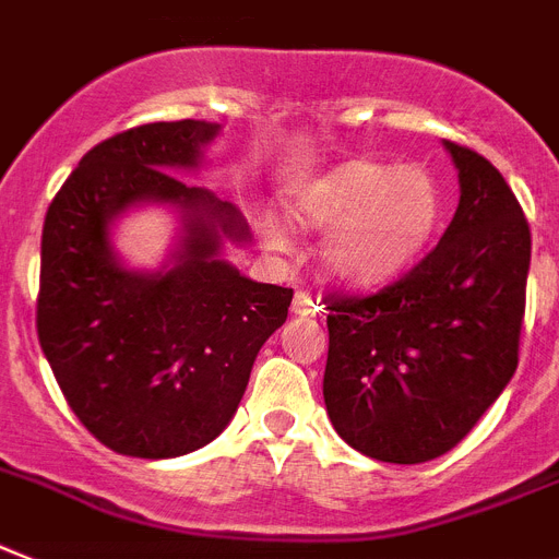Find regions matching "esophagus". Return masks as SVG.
I'll return each instance as SVG.
<instances>
[{"label": "esophagus", "mask_w": 559, "mask_h": 559, "mask_svg": "<svg viewBox=\"0 0 559 559\" xmlns=\"http://www.w3.org/2000/svg\"><path fill=\"white\" fill-rule=\"evenodd\" d=\"M293 312H295V316H301V318H312V316H318V312H321V301H318L316 295L295 293Z\"/></svg>", "instance_id": "esophagus-1"}]
</instances>
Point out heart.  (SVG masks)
<instances>
[{
  "instance_id": "obj_1",
  "label": "heart",
  "mask_w": 559,
  "mask_h": 559,
  "mask_svg": "<svg viewBox=\"0 0 559 559\" xmlns=\"http://www.w3.org/2000/svg\"><path fill=\"white\" fill-rule=\"evenodd\" d=\"M443 210V190L426 167L372 158L337 164L284 195L293 224L316 233L335 229L326 261L352 284H378L406 270L438 236ZM261 227L272 247L287 243L278 222L264 218Z\"/></svg>"
}]
</instances>
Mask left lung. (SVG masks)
Listing matches in <instances>:
<instances>
[{"mask_svg":"<svg viewBox=\"0 0 559 559\" xmlns=\"http://www.w3.org/2000/svg\"><path fill=\"white\" fill-rule=\"evenodd\" d=\"M443 147L461 201L438 247L381 293L326 301V415L352 449L403 466L457 447L500 397L526 312V215L491 162Z\"/></svg>","mask_w":559,"mask_h":559,"instance_id":"obj_1","label":"left lung"}]
</instances>
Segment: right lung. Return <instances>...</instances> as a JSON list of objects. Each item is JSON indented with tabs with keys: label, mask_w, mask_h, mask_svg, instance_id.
Instances as JSON below:
<instances>
[{
	"label": "right lung",
	"mask_w": 559,
	"mask_h": 559,
	"mask_svg": "<svg viewBox=\"0 0 559 559\" xmlns=\"http://www.w3.org/2000/svg\"><path fill=\"white\" fill-rule=\"evenodd\" d=\"M218 133L195 119L116 133L84 153L45 215L41 352L84 429L130 457L164 461L218 438L293 301L222 255L252 238L236 204L173 176L199 170ZM150 203L179 215V236L158 271H133L111 227Z\"/></svg>",
	"instance_id": "add662e5"
}]
</instances>
